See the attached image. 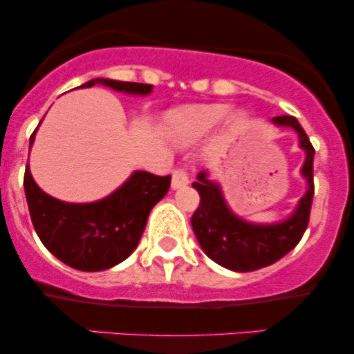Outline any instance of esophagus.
I'll list each match as a JSON object with an SVG mask.
<instances>
[{"instance_id": "34e87169", "label": "esophagus", "mask_w": 354, "mask_h": 354, "mask_svg": "<svg viewBox=\"0 0 354 354\" xmlns=\"http://www.w3.org/2000/svg\"><path fill=\"white\" fill-rule=\"evenodd\" d=\"M189 183V178H188V173L185 171L183 168H176L173 171V178H171V188L173 189H180V188H185L186 185Z\"/></svg>"}]
</instances>
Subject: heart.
I'll return each mask as SVG.
<instances>
[{
  "label": "heart",
  "mask_w": 354,
  "mask_h": 354,
  "mask_svg": "<svg viewBox=\"0 0 354 354\" xmlns=\"http://www.w3.org/2000/svg\"><path fill=\"white\" fill-rule=\"evenodd\" d=\"M230 108L225 104H208L178 109L166 121L168 133L180 143H189L198 136L205 135L228 115Z\"/></svg>",
  "instance_id": "obj_1"
}]
</instances>
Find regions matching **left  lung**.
Segmentation results:
<instances>
[{
    "label": "left lung",
    "mask_w": 354,
    "mask_h": 354,
    "mask_svg": "<svg viewBox=\"0 0 354 354\" xmlns=\"http://www.w3.org/2000/svg\"><path fill=\"white\" fill-rule=\"evenodd\" d=\"M271 121L293 128L299 136V146L306 153L301 174L308 181V191L299 200L293 216L278 225H251L231 213L219 186L211 183L205 171L198 174V180L193 183V188L200 193V206L191 218L198 243L214 263L238 273L259 270L281 259L298 245L310 223L315 194V148L295 116H274Z\"/></svg>",
    "instance_id": "obj_1"
}]
</instances>
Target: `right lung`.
<instances>
[{
    "mask_svg": "<svg viewBox=\"0 0 354 354\" xmlns=\"http://www.w3.org/2000/svg\"><path fill=\"white\" fill-rule=\"evenodd\" d=\"M104 84L116 91L148 95L151 84L96 78L81 84ZM30 138V148L35 141ZM24 193L35 231L48 251L80 271H103L124 261L143 234L149 211L168 193L171 176L136 171L104 200L86 205L64 203L46 194L24 169Z\"/></svg>",
    "mask_w": 354,
    "mask_h": 354,
    "instance_id": "add662e5",
    "label": "right lung"
}]
</instances>
